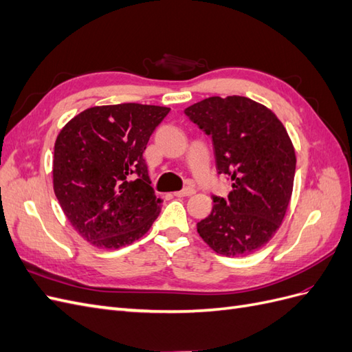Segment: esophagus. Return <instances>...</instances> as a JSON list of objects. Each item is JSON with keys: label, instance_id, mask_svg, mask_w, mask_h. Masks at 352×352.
<instances>
[{"label": "esophagus", "instance_id": "obj_1", "mask_svg": "<svg viewBox=\"0 0 352 352\" xmlns=\"http://www.w3.org/2000/svg\"><path fill=\"white\" fill-rule=\"evenodd\" d=\"M195 194V189L194 188H185L182 190H177V192H175L176 197H190Z\"/></svg>", "mask_w": 352, "mask_h": 352}]
</instances>
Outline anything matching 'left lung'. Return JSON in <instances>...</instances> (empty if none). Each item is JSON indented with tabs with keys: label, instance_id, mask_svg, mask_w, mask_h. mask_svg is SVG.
Segmentation results:
<instances>
[{
	"label": "left lung",
	"instance_id": "8db88e82",
	"mask_svg": "<svg viewBox=\"0 0 352 352\" xmlns=\"http://www.w3.org/2000/svg\"><path fill=\"white\" fill-rule=\"evenodd\" d=\"M211 136L219 173L230 176L228 198H212L197 230L226 257L263 248L280 228L292 197L296 155L283 123L247 97H210L185 110Z\"/></svg>",
	"mask_w": 352,
	"mask_h": 352
}]
</instances>
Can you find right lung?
I'll return each instance as SVG.
<instances>
[{
    "label": "right lung",
    "instance_id": "1",
    "mask_svg": "<svg viewBox=\"0 0 352 352\" xmlns=\"http://www.w3.org/2000/svg\"><path fill=\"white\" fill-rule=\"evenodd\" d=\"M170 111L160 105H95L60 131L52 188L70 225L94 247L117 250L150 230L163 201L151 188L146 144Z\"/></svg>",
    "mask_w": 352,
    "mask_h": 352
}]
</instances>
